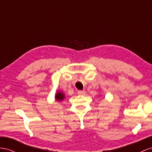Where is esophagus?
<instances>
[{
    "label": "esophagus",
    "mask_w": 152,
    "mask_h": 152,
    "mask_svg": "<svg viewBox=\"0 0 152 152\" xmlns=\"http://www.w3.org/2000/svg\"><path fill=\"white\" fill-rule=\"evenodd\" d=\"M86 94V92L85 90H79L78 92H77V94L79 95H85Z\"/></svg>",
    "instance_id": "1"
}]
</instances>
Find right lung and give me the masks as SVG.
<instances>
[{"instance_id": "1", "label": "right lung", "mask_w": 152, "mask_h": 152, "mask_svg": "<svg viewBox=\"0 0 152 152\" xmlns=\"http://www.w3.org/2000/svg\"><path fill=\"white\" fill-rule=\"evenodd\" d=\"M64 95L63 93L60 92H57V94H56L55 95V99L57 101H62L63 99H64Z\"/></svg>"}]
</instances>
